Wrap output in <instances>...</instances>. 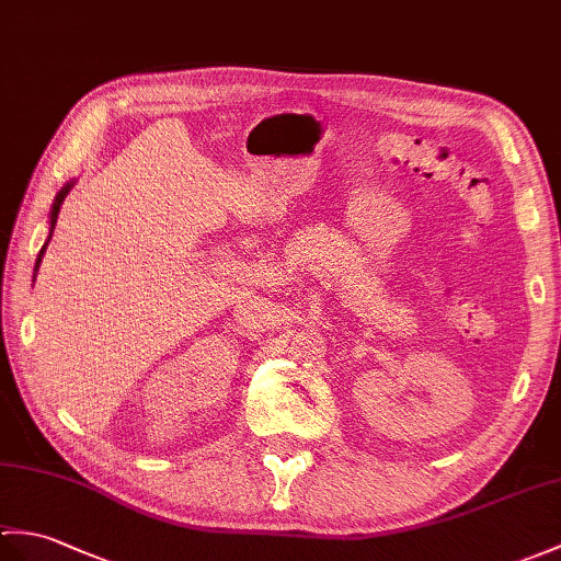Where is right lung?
<instances>
[{
  "label": "right lung",
  "instance_id": "add662e5",
  "mask_svg": "<svg viewBox=\"0 0 561 561\" xmlns=\"http://www.w3.org/2000/svg\"><path fill=\"white\" fill-rule=\"evenodd\" d=\"M71 191V184H67L64 186L59 193H57V198H55V205H51V213H49V239H51V231H55V225H57V215H59V207H61V203H64V198H67V193ZM47 239V241H49ZM45 249H47V243L43 245V251H41V255H37V260H35V272H37V267H41V263H43V255H45Z\"/></svg>",
  "mask_w": 561,
  "mask_h": 561
}]
</instances>
